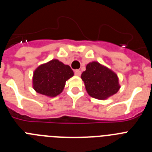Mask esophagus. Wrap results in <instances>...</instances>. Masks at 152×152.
I'll return each instance as SVG.
<instances>
[{"label":"esophagus","instance_id":"esophagus-1","mask_svg":"<svg viewBox=\"0 0 152 152\" xmlns=\"http://www.w3.org/2000/svg\"><path fill=\"white\" fill-rule=\"evenodd\" d=\"M75 75H77V76H80V75H81V72H80V70H75Z\"/></svg>","mask_w":152,"mask_h":152}]
</instances>
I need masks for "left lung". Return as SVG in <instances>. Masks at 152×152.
Segmentation results:
<instances>
[{
	"label": "left lung",
	"instance_id": "8db88e82",
	"mask_svg": "<svg viewBox=\"0 0 152 152\" xmlns=\"http://www.w3.org/2000/svg\"><path fill=\"white\" fill-rule=\"evenodd\" d=\"M81 79L88 94L98 100L107 99L120 88L116 74L96 61L87 64Z\"/></svg>",
	"mask_w": 152,
	"mask_h": 152
}]
</instances>
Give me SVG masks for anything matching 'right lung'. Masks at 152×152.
I'll use <instances>...</instances> for the list:
<instances>
[{"mask_svg":"<svg viewBox=\"0 0 152 152\" xmlns=\"http://www.w3.org/2000/svg\"><path fill=\"white\" fill-rule=\"evenodd\" d=\"M74 75L70 66L57 59L41 64L35 70L33 87L39 94L56 96L62 92L66 80Z\"/></svg>","mask_w":152,"mask_h":152,"instance_id":"right-lung-1","label":"right lung"}]
</instances>
